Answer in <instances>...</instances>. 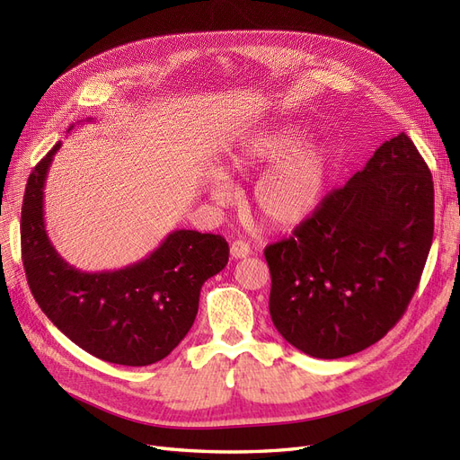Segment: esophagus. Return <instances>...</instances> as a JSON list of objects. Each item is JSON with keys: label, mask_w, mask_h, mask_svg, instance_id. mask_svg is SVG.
<instances>
[{"label": "esophagus", "mask_w": 460, "mask_h": 460, "mask_svg": "<svg viewBox=\"0 0 460 460\" xmlns=\"http://www.w3.org/2000/svg\"><path fill=\"white\" fill-rule=\"evenodd\" d=\"M230 255H232L234 259L249 257V255H252V247H249V243L243 242V240H235V242L230 245Z\"/></svg>", "instance_id": "34e87169"}]
</instances>
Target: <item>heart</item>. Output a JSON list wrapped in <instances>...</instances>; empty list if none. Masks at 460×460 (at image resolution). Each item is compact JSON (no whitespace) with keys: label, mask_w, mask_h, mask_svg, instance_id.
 Returning a JSON list of instances; mask_svg holds the SVG:
<instances>
[{"label":"heart","mask_w":460,"mask_h":460,"mask_svg":"<svg viewBox=\"0 0 460 460\" xmlns=\"http://www.w3.org/2000/svg\"><path fill=\"white\" fill-rule=\"evenodd\" d=\"M309 132L299 124H276L247 137L234 153L232 163L242 172L267 171L255 186L259 213L274 226H297L323 205L333 169V149L328 144H307ZM213 199L226 203L234 184L226 172L207 176Z\"/></svg>","instance_id":"heart-1"}]
</instances>
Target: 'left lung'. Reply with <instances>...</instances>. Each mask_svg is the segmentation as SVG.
Wrapping results in <instances>:
<instances>
[{
    "instance_id": "left-lung-1",
    "label": "left lung",
    "mask_w": 460,
    "mask_h": 460,
    "mask_svg": "<svg viewBox=\"0 0 460 460\" xmlns=\"http://www.w3.org/2000/svg\"><path fill=\"white\" fill-rule=\"evenodd\" d=\"M431 238V172L401 132L330 191L291 238L264 249L276 330L316 358L367 349L407 311Z\"/></svg>"
}]
</instances>
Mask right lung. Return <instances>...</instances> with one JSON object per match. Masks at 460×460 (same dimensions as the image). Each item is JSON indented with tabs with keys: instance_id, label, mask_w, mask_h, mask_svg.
<instances>
[{
	"instance_id": "1",
	"label": "right lung",
	"mask_w": 460,
	"mask_h": 460,
	"mask_svg": "<svg viewBox=\"0 0 460 460\" xmlns=\"http://www.w3.org/2000/svg\"><path fill=\"white\" fill-rule=\"evenodd\" d=\"M59 147L55 144L34 166L22 199V264L32 296L90 355L124 367L157 363L186 338L201 286L226 267L228 243L218 234L174 230L130 267L107 272L71 267L55 252L44 220V186Z\"/></svg>"
}]
</instances>
